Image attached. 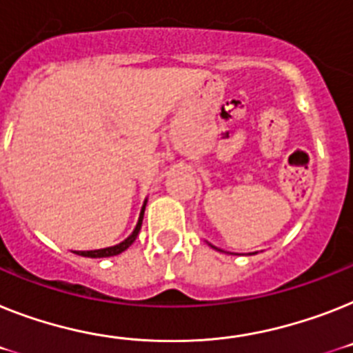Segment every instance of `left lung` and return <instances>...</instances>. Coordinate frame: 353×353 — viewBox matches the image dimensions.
Returning a JSON list of instances; mask_svg holds the SVG:
<instances>
[{
    "instance_id": "8db88e82",
    "label": "left lung",
    "mask_w": 353,
    "mask_h": 353,
    "mask_svg": "<svg viewBox=\"0 0 353 353\" xmlns=\"http://www.w3.org/2000/svg\"><path fill=\"white\" fill-rule=\"evenodd\" d=\"M212 248H215V245H212ZM215 250H217V248H215ZM217 251H221V250H217Z\"/></svg>"
}]
</instances>
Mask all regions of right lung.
Segmentation results:
<instances>
[{
    "label": "right lung",
    "instance_id": "right-lung-1",
    "mask_svg": "<svg viewBox=\"0 0 353 353\" xmlns=\"http://www.w3.org/2000/svg\"><path fill=\"white\" fill-rule=\"evenodd\" d=\"M145 206H147V199H145L143 206H141V212H140V219H138V224H136L134 232L131 235L127 236L125 241L120 242L117 245H111V248H103V250H93V251H75L77 254H81V256H88V259H105V256H114V254H120L136 241V236L140 233L141 230V222H143V213H145Z\"/></svg>",
    "mask_w": 353,
    "mask_h": 353
}]
</instances>
